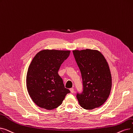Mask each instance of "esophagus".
I'll list each match as a JSON object with an SVG mask.
<instances>
[{
    "label": "esophagus",
    "mask_w": 133,
    "mask_h": 133,
    "mask_svg": "<svg viewBox=\"0 0 133 133\" xmlns=\"http://www.w3.org/2000/svg\"><path fill=\"white\" fill-rule=\"evenodd\" d=\"M70 91H71V93H73V92H74V89H73V88L70 89Z\"/></svg>",
    "instance_id": "34e87169"
}]
</instances>
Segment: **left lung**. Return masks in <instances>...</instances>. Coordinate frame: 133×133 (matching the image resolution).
Wrapping results in <instances>:
<instances>
[{
    "instance_id": "1",
    "label": "left lung",
    "mask_w": 133,
    "mask_h": 133,
    "mask_svg": "<svg viewBox=\"0 0 133 133\" xmlns=\"http://www.w3.org/2000/svg\"><path fill=\"white\" fill-rule=\"evenodd\" d=\"M73 53L83 80V92L77 94L79 104L86 110L98 108L111 91L112 79L108 62L98 50H76Z\"/></svg>"
}]
</instances>
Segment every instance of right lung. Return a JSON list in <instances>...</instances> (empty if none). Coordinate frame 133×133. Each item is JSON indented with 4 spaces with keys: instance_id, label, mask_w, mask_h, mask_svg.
I'll list each match as a JSON object with an SVG mask.
<instances>
[{
    "instance_id": "obj_1",
    "label": "right lung",
    "mask_w": 133,
    "mask_h": 133,
    "mask_svg": "<svg viewBox=\"0 0 133 133\" xmlns=\"http://www.w3.org/2000/svg\"><path fill=\"white\" fill-rule=\"evenodd\" d=\"M69 50H43L33 58L26 75V88L33 102L40 108L52 110L59 107L70 91L65 88L58 74Z\"/></svg>"
}]
</instances>
